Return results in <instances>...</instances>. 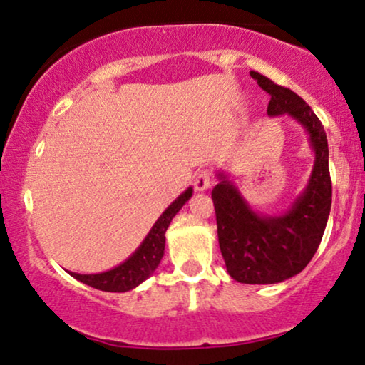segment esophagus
Returning <instances> with one entry per match:
<instances>
[{"instance_id":"1","label":"esophagus","mask_w":365,"mask_h":365,"mask_svg":"<svg viewBox=\"0 0 365 365\" xmlns=\"http://www.w3.org/2000/svg\"><path fill=\"white\" fill-rule=\"evenodd\" d=\"M212 182V178H211V173L207 171V169H201V171L196 173V176H194V189L196 191H206L211 186Z\"/></svg>"}]
</instances>
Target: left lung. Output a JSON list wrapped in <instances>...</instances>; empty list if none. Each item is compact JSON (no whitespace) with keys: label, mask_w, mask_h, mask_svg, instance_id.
<instances>
[{"label":"left lung","mask_w":365,"mask_h":365,"mask_svg":"<svg viewBox=\"0 0 365 365\" xmlns=\"http://www.w3.org/2000/svg\"><path fill=\"white\" fill-rule=\"evenodd\" d=\"M251 76L271 96L269 116L287 113L302 124L316 154L307 187L282 216L254 212L224 174L212 189L219 247L229 276L242 284H276L301 272L321 244L332 202L329 148L322 123L301 96L256 71Z\"/></svg>","instance_id":"left-lung-1"}]
</instances>
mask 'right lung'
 Wrapping results in <instances>:
<instances>
[{"mask_svg": "<svg viewBox=\"0 0 365 365\" xmlns=\"http://www.w3.org/2000/svg\"><path fill=\"white\" fill-rule=\"evenodd\" d=\"M192 196V187H187L166 211L161 214L156 224L151 227V231L144 239L141 246L133 252V256L126 259L118 267L111 271L99 272V274H76L69 272L74 279L88 284L94 289L106 292H126L131 289L138 287L139 284L146 281L151 274L156 271V267L161 262L164 256V244H166V234L169 224L173 217L176 216L184 204H186Z\"/></svg>", "mask_w": 365, "mask_h": 365, "instance_id": "1", "label": "right lung"}]
</instances>
